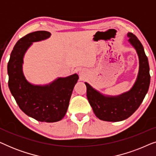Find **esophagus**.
<instances>
[{
	"mask_svg": "<svg viewBox=\"0 0 156 156\" xmlns=\"http://www.w3.org/2000/svg\"><path fill=\"white\" fill-rule=\"evenodd\" d=\"M80 76H82V72H80Z\"/></svg>",
	"mask_w": 156,
	"mask_h": 156,
	"instance_id": "esophagus-1",
	"label": "esophagus"
}]
</instances>
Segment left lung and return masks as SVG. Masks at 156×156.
Masks as SVG:
<instances>
[{
	"instance_id": "left-lung-1",
	"label": "left lung",
	"mask_w": 156,
	"mask_h": 156,
	"mask_svg": "<svg viewBox=\"0 0 156 156\" xmlns=\"http://www.w3.org/2000/svg\"><path fill=\"white\" fill-rule=\"evenodd\" d=\"M127 35L139 59L138 76L132 88L119 96H108L102 94L85 82L87 99L96 116L100 120L116 122L128 119L139 107L148 91L151 76L148 57L137 37L131 33Z\"/></svg>"
}]
</instances>
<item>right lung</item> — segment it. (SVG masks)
<instances>
[{"instance_id": "obj_1", "label": "right lung", "mask_w": 156, "mask_h": 156, "mask_svg": "<svg viewBox=\"0 0 156 156\" xmlns=\"http://www.w3.org/2000/svg\"><path fill=\"white\" fill-rule=\"evenodd\" d=\"M48 31L29 33L17 42L8 63V87L19 107L25 114L41 122H56L67 113L69 100L79 76L59 77L46 85H34L23 72V57L33 42L48 39Z\"/></svg>"}]
</instances>
